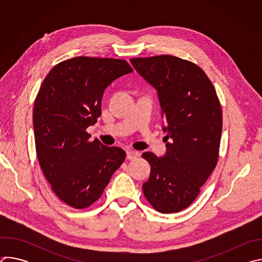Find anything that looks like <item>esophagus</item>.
<instances>
[{
	"mask_svg": "<svg viewBox=\"0 0 262 262\" xmlns=\"http://www.w3.org/2000/svg\"><path fill=\"white\" fill-rule=\"evenodd\" d=\"M140 156V154L136 150H127L126 151V159L128 160H135Z\"/></svg>",
	"mask_w": 262,
	"mask_h": 262,
	"instance_id": "esophagus-1",
	"label": "esophagus"
}]
</instances>
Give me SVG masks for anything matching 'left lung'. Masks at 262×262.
Here are the masks:
<instances>
[{
  "mask_svg": "<svg viewBox=\"0 0 262 262\" xmlns=\"http://www.w3.org/2000/svg\"><path fill=\"white\" fill-rule=\"evenodd\" d=\"M130 63L157 90L167 134L163 157L142 155L150 165L143 193L158 211L178 212L193 203L216 165L221 104L205 72L190 61L162 55Z\"/></svg>",
  "mask_w": 262,
  "mask_h": 262,
  "instance_id": "obj_1",
  "label": "left lung"
}]
</instances>
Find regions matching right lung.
I'll use <instances>...</instances> for the list:
<instances>
[{
  "label": "right lung",
  "mask_w": 262,
  "mask_h": 262,
  "mask_svg": "<svg viewBox=\"0 0 262 262\" xmlns=\"http://www.w3.org/2000/svg\"><path fill=\"white\" fill-rule=\"evenodd\" d=\"M133 72L124 60L76 57L57 64L36 96L33 126L37 158L60 200L82 209L102 194L125 151L88 141L101 115L105 88Z\"/></svg>",
  "instance_id": "right-lung-1"
}]
</instances>
